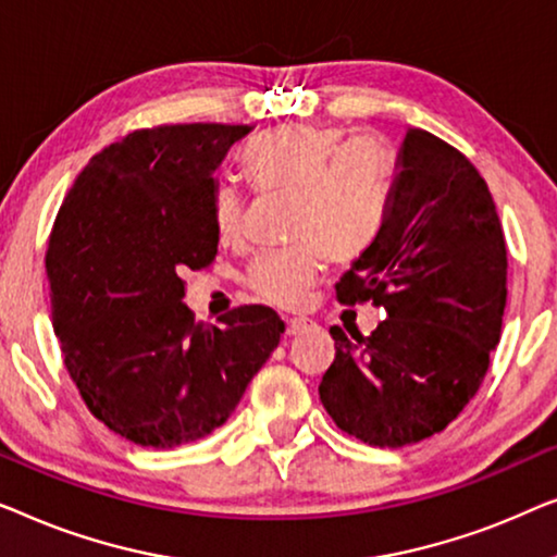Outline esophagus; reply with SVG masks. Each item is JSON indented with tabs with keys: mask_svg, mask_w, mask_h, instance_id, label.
Wrapping results in <instances>:
<instances>
[{
	"mask_svg": "<svg viewBox=\"0 0 557 557\" xmlns=\"http://www.w3.org/2000/svg\"><path fill=\"white\" fill-rule=\"evenodd\" d=\"M310 327V320H305V318H289L287 323H285V333L287 335H300V333H305Z\"/></svg>",
	"mask_w": 557,
	"mask_h": 557,
	"instance_id": "esophagus-1",
	"label": "esophagus"
}]
</instances>
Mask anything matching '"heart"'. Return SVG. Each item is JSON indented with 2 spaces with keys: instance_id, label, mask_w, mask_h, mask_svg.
<instances>
[{
  "instance_id": "1",
  "label": "heart",
  "mask_w": 557,
  "mask_h": 557,
  "mask_svg": "<svg viewBox=\"0 0 557 557\" xmlns=\"http://www.w3.org/2000/svg\"><path fill=\"white\" fill-rule=\"evenodd\" d=\"M249 182L260 191H287L293 203V237L300 247L257 257L247 285L264 302L293 308L315 282L323 249L346 257L363 245L381 222L388 189V161L373 138L343 140L327 125H277L249 140L242 151ZM214 234L234 245L245 234V201L232 184L216 186L209 199Z\"/></svg>"
}]
</instances>
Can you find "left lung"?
<instances>
[{
    "mask_svg": "<svg viewBox=\"0 0 557 557\" xmlns=\"http://www.w3.org/2000/svg\"><path fill=\"white\" fill-rule=\"evenodd\" d=\"M335 295L388 315L371 335L331 327L318 391L338 429L388 449L444 432L487 373L507 302L503 224L465 153L406 131L383 222Z\"/></svg>",
    "mask_w": 557,
    "mask_h": 557,
    "instance_id": "1",
    "label": "left lung"
}]
</instances>
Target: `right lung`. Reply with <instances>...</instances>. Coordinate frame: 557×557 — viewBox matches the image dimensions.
Masks as SVG:
<instances>
[{"label": "right lung", "mask_w": 557, "mask_h": 557, "mask_svg": "<svg viewBox=\"0 0 557 557\" xmlns=\"http://www.w3.org/2000/svg\"><path fill=\"white\" fill-rule=\"evenodd\" d=\"M252 125L133 131L92 156L47 242L52 327L92 417L138 446L214 432L277 348L285 323L245 305L197 323L184 272L209 268L214 171Z\"/></svg>", "instance_id": "1"}]
</instances>
